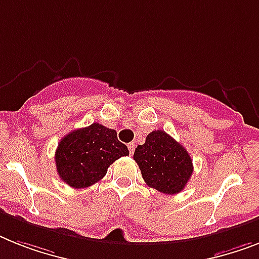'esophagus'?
Here are the masks:
<instances>
[{
    "label": "esophagus",
    "instance_id": "34e87169",
    "mask_svg": "<svg viewBox=\"0 0 259 259\" xmlns=\"http://www.w3.org/2000/svg\"><path fill=\"white\" fill-rule=\"evenodd\" d=\"M128 149H130V153H134L135 152V144L134 143H130V144H128Z\"/></svg>",
    "mask_w": 259,
    "mask_h": 259
}]
</instances>
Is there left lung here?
I'll use <instances>...</instances> for the list:
<instances>
[{
	"label": "left lung",
	"instance_id": "1",
	"mask_svg": "<svg viewBox=\"0 0 259 259\" xmlns=\"http://www.w3.org/2000/svg\"><path fill=\"white\" fill-rule=\"evenodd\" d=\"M134 160L147 185L164 194L180 193L193 172L187 149L161 130L148 134L144 144L136 147Z\"/></svg>",
	"mask_w": 259,
	"mask_h": 259
}]
</instances>
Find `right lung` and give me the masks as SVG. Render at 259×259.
I'll return each instance as SVG.
<instances>
[{
	"label": "right lung",
	"instance_id": "right-lung-1",
	"mask_svg": "<svg viewBox=\"0 0 259 259\" xmlns=\"http://www.w3.org/2000/svg\"><path fill=\"white\" fill-rule=\"evenodd\" d=\"M127 155V145L117 140L115 130L93 123L61 139L55 151V165L61 180L79 189L102 180L108 166Z\"/></svg>",
	"mask_w": 259,
	"mask_h": 259
}]
</instances>
